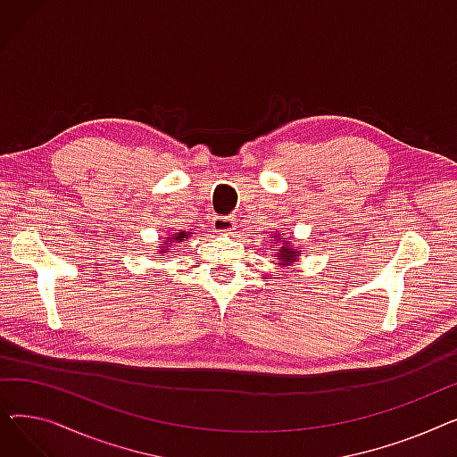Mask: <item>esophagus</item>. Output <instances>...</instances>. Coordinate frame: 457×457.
I'll list each match as a JSON object with an SVG mask.
<instances>
[{
  "label": "esophagus",
  "instance_id": "obj_1",
  "mask_svg": "<svg viewBox=\"0 0 457 457\" xmlns=\"http://www.w3.org/2000/svg\"><path fill=\"white\" fill-rule=\"evenodd\" d=\"M211 224H212L214 231H219V233H229L235 229V222L231 216H214Z\"/></svg>",
  "mask_w": 457,
  "mask_h": 457
}]
</instances>
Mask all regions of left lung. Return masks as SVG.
<instances>
[{"instance_id": "1", "label": "left lung", "mask_w": 457, "mask_h": 457, "mask_svg": "<svg viewBox=\"0 0 457 457\" xmlns=\"http://www.w3.org/2000/svg\"><path fill=\"white\" fill-rule=\"evenodd\" d=\"M279 237V235H278ZM287 245H289V243H287ZM296 253L298 252H295V250H291V248H287V246H283L281 250H279V253H278V259L281 261L279 262V265H291V262H295L296 259Z\"/></svg>"}]
</instances>
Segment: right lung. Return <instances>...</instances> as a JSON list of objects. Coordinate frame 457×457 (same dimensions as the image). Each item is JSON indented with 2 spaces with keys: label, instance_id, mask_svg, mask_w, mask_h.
<instances>
[{
  "label": "right lung",
  "instance_id": "right-lung-1",
  "mask_svg": "<svg viewBox=\"0 0 457 457\" xmlns=\"http://www.w3.org/2000/svg\"><path fill=\"white\" fill-rule=\"evenodd\" d=\"M188 235L185 233V231H179V233H174V235H170V237H166V246H172V245H179L181 241H185Z\"/></svg>",
  "mask_w": 457,
  "mask_h": 457
}]
</instances>
